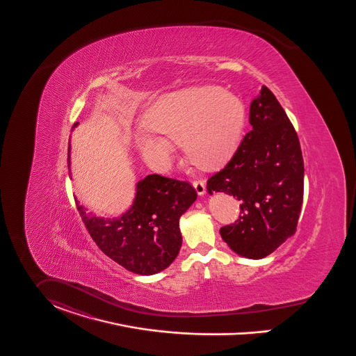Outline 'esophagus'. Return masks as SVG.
I'll list each match as a JSON object with an SVG mask.
<instances>
[{"label": "esophagus", "instance_id": "34e87169", "mask_svg": "<svg viewBox=\"0 0 356 356\" xmlns=\"http://www.w3.org/2000/svg\"><path fill=\"white\" fill-rule=\"evenodd\" d=\"M193 186H194V189H195L198 195H204L207 193V186H205L204 181H194Z\"/></svg>", "mask_w": 356, "mask_h": 356}]
</instances>
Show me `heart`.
<instances>
[{"label": "heart", "mask_w": 356, "mask_h": 356, "mask_svg": "<svg viewBox=\"0 0 356 356\" xmlns=\"http://www.w3.org/2000/svg\"><path fill=\"white\" fill-rule=\"evenodd\" d=\"M245 122L241 99L221 88H191L158 98L143 113L135 147L143 161L166 168L174 143H182L191 163L212 167L235 151Z\"/></svg>", "instance_id": "heart-1"}]
</instances>
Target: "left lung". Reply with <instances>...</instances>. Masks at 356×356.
Segmentation results:
<instances>
[{"label": "left lung", "mask_w": 356, "mask_h": 356, "mask_svg": "<svg viewBox=\"0 0 356 356\" xmlns=\"http://www.w3.org/2000/svg\"><path fill=\"white\" fill-rule=\"evenodd\" d=\"M252 125L235 155L208 181V193L240 201L241 216L220 229L238 257L261 259L296 232L304 197V159L284 108L261 86L250 108Z\"/></svg>", "instance_id": "8db88e82"}]
</instances>
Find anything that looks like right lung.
<instances>
[{
    "mask_svg": "<svg viewBox=\"0 0 356 356\" xmlns=\"http://www.w3.org/2000/svg\"><path fill=\"white\" fill-rule=\"evenodd\" d=\"M70 149L69 144V170ZM195 200L197 193L188 182L151 174L136 182L131 207L112 218L88 212L76 198L75 202L86 229L105 255L131 273L154 275L178 257L182 245L179 218Z\"/></svg>",
    "mask_w": 356,
    "mask_h": 356,
    "instance_id": "right-lung-1",
    "label": "right lung"
}]
</instances>
